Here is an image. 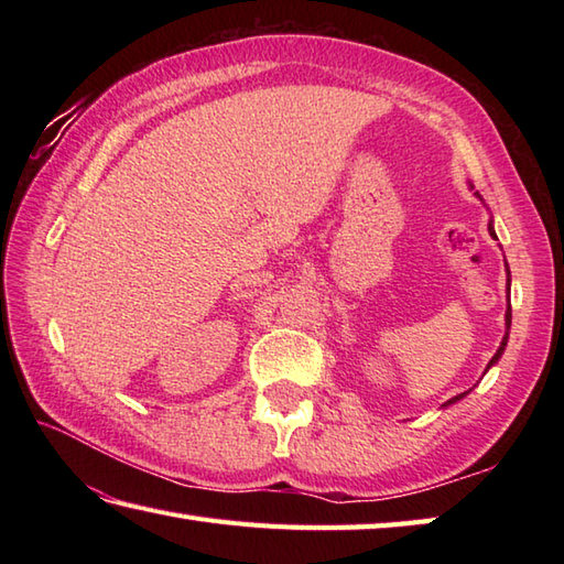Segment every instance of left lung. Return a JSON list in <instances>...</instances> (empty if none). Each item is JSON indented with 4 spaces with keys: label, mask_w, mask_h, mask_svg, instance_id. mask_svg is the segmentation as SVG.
<instances>
[{
    "label": "left lung",
    "mask_w": 564,
    "mask_h": 564,
    "mask_svg": "<svg viewBox=\"0 0 564 564\" xmlns=\"http://www.w3.org/2000/svg\"><path fill=\"white\" fill-rule=\"evenodd\" d=\"M489 235H492L495 237V227H492V223H489ZM509 325H511V307H507V329H509ZM507 339H509V332H507V337H505V341H501V346H499V349H497V354L492 356V361H489V366H495L497 361H499V356H501V351H505V346H507ZM487 366V368H489ZM465 394V392H463ZM463 394H455V398L453 400H448L446 404H453V402H458L460 398H463Z\"/></svg>",
    "instance_id": "left-lung-1"
}]
</instances>
